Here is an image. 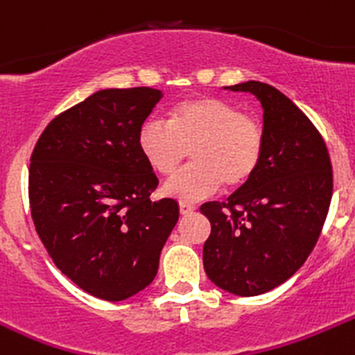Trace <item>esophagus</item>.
<instances>
[{
	"instance_id": "34e87169",
	"label": "esophagus",
	"mask_w": 355,
	"mask_h": 355,
	"mask_svg": "<svg viewBox=\"0 0 355 355\" xmlns=\"http://www.w3.org/2000/svg\"><path fill=\"white\" fill-rule=\"evenodd\" d=\"M178 209H180V215H189V213L194 211L196 206L189 205V202H180V205H178Z\"/></svg>"
}]
</instances>
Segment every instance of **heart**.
<instances>
[{"mask_svg": "<svg viewBox=\"0 0 355 355\" xmlns=\"http://www.w3.org/2000/svg\"><path fill=\"white\" fill-rule=\"evenodd\" d=\"M139 149L156 173L168 177L164 194L180 201H198L223 184L237 189L251 180L261 163L265 133L260 123L216 97H192L171 109L170 123L150 118L140 126Z\"/></svg>", "mask_w": 355, "mask_h": 355, "instance_id": "1", "label": "heart"}]
</instances>
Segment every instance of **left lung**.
<instances>
[{"label":"left lung","instance_id":"obj_1","mask_svg":"<svg viewBox=\"0 0 355 355\" xmlns=\"http://www.w3.org/2000/svg\"><path fill=\"white\" fill-rule=\"evenodd\" d=\"M223 88L258 98L265 150L257 173L227 202L201 206L211 223L202 263L218 288L257 297L290 279L314 250L331 202V161L311 119L274 86Z\"/></svg>","mask_w":355,"mask_h":355}]
</instances>
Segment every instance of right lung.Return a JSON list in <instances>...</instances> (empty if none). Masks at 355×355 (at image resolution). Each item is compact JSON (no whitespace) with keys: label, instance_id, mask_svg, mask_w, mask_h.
I'll return each mask as SVG.
<instances>
[{"label":"right lung","instance_id":"1","mask_svg":"<svg viewBox=\"0 0 355 355\" xmlns=\"http://www.w3.org/2000/svg\"><path fill=\"white\" fill-rule=\"evenodd\" d=\"M161 90L107 88L58 114L31 156V215L62 274L86 293L121 302L149 286L178 220L173 199L150 201L159 180L139 132Z\"/></svg>","mask_w":355,"mask_h":355}]
</instances>
